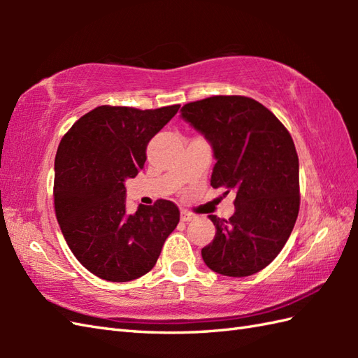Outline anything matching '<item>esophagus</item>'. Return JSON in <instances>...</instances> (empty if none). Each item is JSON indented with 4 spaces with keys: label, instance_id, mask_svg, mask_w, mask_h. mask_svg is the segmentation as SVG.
Returning a JSON list of instances; mask_svg holds the SVG:
<instances>
[{
    "label": "esophagus",
    "instance_id": "esophagus-1",
    "mask_svg": "<svg viewBox=\"0 0 358 358\" xmlns=\"http://www.w3.org/2000/svg\"><path fill=\"white\" fill-rule=\"evenodd\" d=\"M194 218H195V215L192 214V212L181 210V220H183V222H191V220H194Z\"/></svg>",
    "mask_w": 358,
    "mask_h": 358
}]
</instances>
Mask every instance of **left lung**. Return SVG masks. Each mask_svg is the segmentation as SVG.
I'll return each instance as SVG.
<instances>
[{"instance_id": "left-lung-1", "label": "left lung", "mask_w": 358, "mask_h": 358, "mask_svg": "<svg viewBox=\"0 0 358 358\" xmlns=\"http://www.w3.org/2000/svg\"><path fill=\"white\" fill-rule=\"evenodd\" d=\"M181 117L214 149L210 186L237 194L229 220L209 215L217 232L201 249L203 260L226 277L252 275L280 254L299 217V155L292 136L268 108L241 95L187 103Z\"/></svg>"}]
</instances>
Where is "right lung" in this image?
Masks as SVG:
<instances>
[{"instance_id": "add662e5", "label": "right lung", "mask_w": 358, "mask_h": 358, "mask_svg": "<svg viewBox=\"0 0 358 358\" xmlns=\"http://www.w3.org/2000/svg\"><path fill=\"white\" fill-rule=\"evenodd\" d=\"M180 104L158 109L98 106L59 141L53 204L67 246L85 268L108 281H131L154 268L180 210L169 200L126 209V178L146 162L152 136Z\"/></svg>"}]
</instances>
